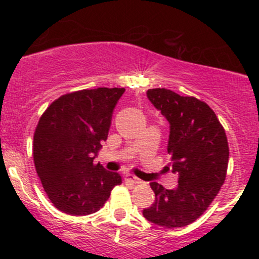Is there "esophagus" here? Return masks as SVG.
<instances>
[{"instance_id": "1", "label": "esophagus", "mask_w": 259, "mask_h": 259, "mask_svg": "<svg viewBox=\"0 0 259 259\" xmlns=\"http://www.w3.org/2000/svg\"><path fill=\"white\" fill-rule=\"evenodd\" d=\"M125 180H126V182L133 183V184H139V183H142L139 179L137 178V177L132 176V174H127V176L125 177Z\"/></svg>"}]
</instances>
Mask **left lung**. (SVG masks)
<instances>
[{
  "instance_id": "left-lung-1",
  "label": "left lung",
  "mask_w": 259,
  "mask_h": 259,
  "mask_svg": "<svg viewBox=\"0 0 259 259\" xmlns=\"http://www.w3.org/2000/svg\"><path fill=\"white\" fill-rule=\"evenodd\" d=\"M146 95L170 125L168 153L178 187L165 189L150 183L155 202L143 215L158 226L179 228L197 221L221 190L228 168V140L204 101L168 89H149Z\"/></svg>"
}]
</instances>
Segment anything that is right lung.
Listing matches in <instances>:
<instances>
[{
  "label": "right lung",
  "mask_w": 259,
  "mask_h": 259,
  "mask_svg": "<svg viewBox=\"0 0 259 259\" xmlns=\"http://www.w3.org/2000/svg\"><path fill=\"white\" fill-rule=\"evenodd\" d=\"M124 88H98L60 96L42 114L33 135V161L49 199L70 215H88L105 204L121 177L94 164L108 139Z\"/></svg>",
  "instance_id": "obj_1"
}]
</instances>
